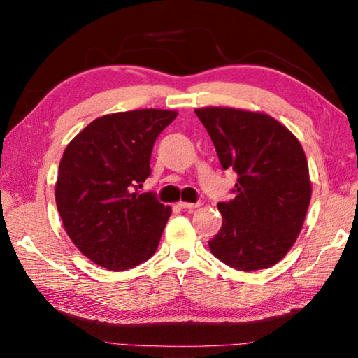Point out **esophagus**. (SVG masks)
Segmentation results:
<instances>
[{"instance_id":"34e87169","label":"esophagus","mask_w":358,"mask_h":358,"mask_svg":"<svg viewBox=\"0 0 358 358\" xmlns=\"http://www.w3.org/2000/svg\"><path fill=\"white\" fill-rule=\"evenodd\" d=\"M202 205V202H196V203H191V202H180L178 203V207L180 208H183V210H189V211H192V210H196V208H199Z\"/></svg>"}]
</instances>
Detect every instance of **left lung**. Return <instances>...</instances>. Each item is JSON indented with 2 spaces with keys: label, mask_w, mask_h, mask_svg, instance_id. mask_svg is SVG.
<instances>
[{
  "label": "left lung",
  "mask_w": 358,
  "mask_h": 358,
  "mask_svg": "<svg viewBox=\"0 0 358 358\" xmlns=\"http://www.w3.org/2000/svg\"><path fill=\"white\" fill-rule=\"evenodd\" d=\"M224 171L238 175L232 201L220 202L221 230L210 251L232 268L273 266L299 237L311 201L305 151L270 115L229 107L197 108Z\"/></svg>",
  "instance_id": "obj_1"
}]
</instances>
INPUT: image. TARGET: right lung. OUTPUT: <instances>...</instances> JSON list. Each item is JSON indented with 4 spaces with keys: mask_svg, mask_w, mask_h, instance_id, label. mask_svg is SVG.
I'll use <instances>...</instances> for the list:
<instances>
[{
    "mask_svg": "<svg viewBox=\"0 0 358 358\" xmlns=\"http://www.w3.org/2000/svg\"><path fill=\"white\" fill-rule=\"evenodd\" d=\"M177 112L142 108L96 118L66 147L55 201L78 250L107 270H128L153 256L171 207L138 189L150 177L157 136Z\"/></svg>",
    "mask_w": 358,
    "mask_h": 358,
    "instance_id": "obj_1",
    "label": "right lung"
}]
</instances>
